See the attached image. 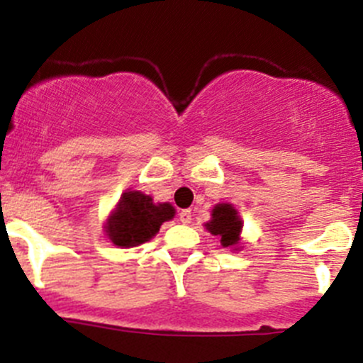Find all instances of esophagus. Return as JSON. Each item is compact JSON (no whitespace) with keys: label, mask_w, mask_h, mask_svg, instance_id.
I'll use <instances>...</instances> for the list:
<instances>
[{"label":"esophagus","mask_w":363,"mask_h":363,"mask_svg":"<svg viewBox=\"0 0 363 363\" xmlns=\"http://www.w3.org/2000/svg\"><path fill=\"white\" fill-rule=\"evenodd\" d=\"M179 223H184V224H189L192 220V212L191 210H182V212H179Z\"/></svg>","instance_id":"esophagus-1"}]
</instances>
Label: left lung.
<instances>
[{"label":"left lung","mask_w":363,"mask_h":363,"mask_svg":"<svg viewBox=\"0 0 363 363\" xmlns=\"http://www.w3.org/2000/svg\"><path fill=\"white\" fill-rule=\"evenodd\" d=\"M206 230L220 239L224 247L239 244L240 230H242V220L237 216V210L228 203H220L212 210V220L206 223Z\"/></svg>","instance_id":"left-lung-1"}]
</instances>
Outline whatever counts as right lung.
I'll return each mask as SVG.
<instances>
[{
	"label": "right lung",
	"mask_w": 363,
	"mask_h": 363,
	"mask_svg": "<svg viewBox=\"0 0 363 363\" xmlns=\"http://www.w3.org/2000/svg\"><path fill=\"white\" fill-rule=\"evenodd\" d=\"M172 217L174 208L169 203L155 205L153 199L143 192H124L106 223V235L119 247L139 246L157 235L162 223Z\"/></svg>",
	"instance_id": "obj_1"
}]
</instances>
